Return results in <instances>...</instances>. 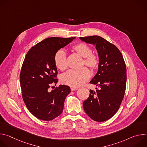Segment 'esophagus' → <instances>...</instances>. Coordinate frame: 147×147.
Returning <instances> with one entry per match:
<instances>
[{"mask_svg": "<svg viewBox=\"0 0 147 147\" xmlns=\"http://www.w3.org/2000/svg\"><path fill=\"white\" fill-rule=\"evenodd\" d=\"M71 91H76V90H78V88L77 87H71Z\"/></svg>", "mask_w": 147, "mask_h": 147, "instance_id": "esophagus-1", "label": "esophagus"}]
</instances>
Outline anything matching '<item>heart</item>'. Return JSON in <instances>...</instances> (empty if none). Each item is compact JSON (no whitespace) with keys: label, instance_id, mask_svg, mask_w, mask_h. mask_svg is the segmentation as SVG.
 <instances>
[{"label":"heart","instance_id":"heart-1","mask_svg":"<svg viewBox=\"0 0 147 147\" xmlns=\"http://www.w3.org/2000/svg\"><path fill=\"white\" fill-rule=\"evenodd\" d=\"M73 49L82 57H84L83 65H85L92 70L99 66L98 57L92 54L91 48L85 43H79L73 47ZM56 67L60 70H64L67 67V57L65 50L59 49L54 56ZM91 77V72L86 67L80 70H70L61 76V81L66 85L77 87L84 84Z\"/></svg>","mask_w":147,"mask_h":147}]
</instances>
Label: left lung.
<instances>
[{"mask_svg":"<svg viewBox=\"0 0 147 147\" xmlns=\"http://www.w3.org/2000/svg\"><path fill=\"white\" fill-rule=\"evenodd\" d=\"M80 39L95 46L99 61L98 71L90 81L99 89L90 90V96L84 101L83 108L94 121H106L117 112L125 94L127 80L125 62L119 49L101 36Z\"/></svg>","mask_w":147,"mask_h":147,"instance_id":"left-lung-1","label":"left lung"}]
</instances>
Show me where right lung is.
Returning <instances> with one entry per match:
<instances>
[{
	"label": "right lung",
	"mask_w": 147,
	"mask_h": 147,
	"mask_svg": "<svg viewBox=\"0 0 147 147\" xmlns=\"http://www.w3.org/2000/svg\"><path fill=\"white\" fill-rule=\"evenodd\" d=\"M75 38H47L32 47L26 56L20 75L22 96L29 111L40 120H52L63 112L70 87L60 85L51 92L48 89L52 83L57 82L56 52Z\"/></svg>",
	"instance_id": "1"
}]
</instances>
